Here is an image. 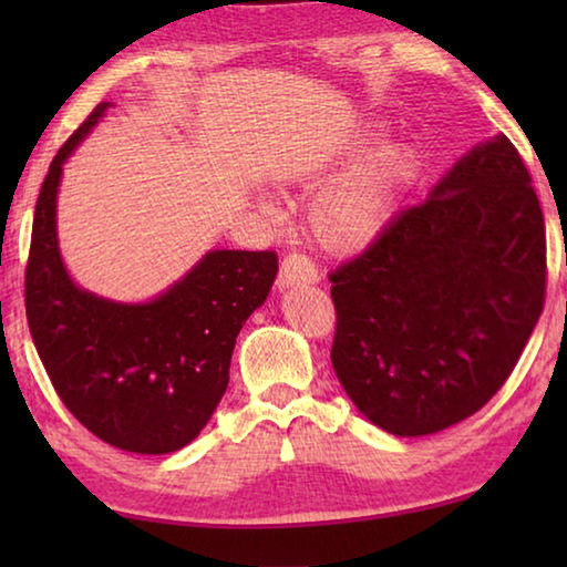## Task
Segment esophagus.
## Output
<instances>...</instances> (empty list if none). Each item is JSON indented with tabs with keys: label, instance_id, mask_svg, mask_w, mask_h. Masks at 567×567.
<instances>
[{
	"label": "esophagus",
	"instance_id": "obj_1",
	"mask_svg": "<svg viewBox=\"0 0 567 567\" xmlns=\"http://www.w3.org/2000/svg\"><path fill=\"white\" fill-rule=\"evenodd\" d=\"M282 287H292V285H312L318 282V267L307 255L300 252H290L280 265V275H277Z\"/></svg>",
	"mask_w": 567,
	"mask_h": 567
}]
</instances>
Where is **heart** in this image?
<instances>
[{
  "label": "heart",
  "instance_id": "b5f03b06",
  "mask_svg": "<svg viewBox=\"0 0 567 567\" xmlns=\"http://www.w3.org/2000/svg\"><path fill=\"white\" fill-rule=\"evenodd\" d=\"M410 165L402 147H385L315 199L307 215L312 237L330 252H354L385 227L392 197Z\"/></svg>",
  "mask_w": 567,
  "mask_h": 567
}]
</instances>
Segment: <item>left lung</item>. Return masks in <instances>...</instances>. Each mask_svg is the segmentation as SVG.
<instances>
[{
    "label": "left lung",
    "instance_id": "obj_1",
    "mask_svg": "<svg viewBox=\"0 0 567 567\" xmlns=\"http://www.w3.org/2000/svg\"><path fill=\"white\" fill-rule=\"evenodd\" d=\"M501 134L330 272L332 368L364 417L417 437L465 420L511 378L545 305V219Z\"/></svg>",
    "mask_w": 567,
    "mask_h": 567
}]
</instances>
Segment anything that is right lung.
Masks as SVG:
<instances>
[{
	"label": "right lung",
	"instance_id": "obj_1",
	"mask_svg": "<svg viewBox=\"0 0 567 567\" xmlns=\"http://www.w3.org/2000/svg\"><path fill=\"white\" fill-rule=\"evenodd\" d=\"M104 110L97 104L72 132L42 182L24 270L27 322L56 395L92 435L127 453L165 455L192 443L223 400L237 334L267 300L277 255L215 249L147 305L80 290L56 249V187L64 159Z\"/></svg>",
	"mask_w": 567,
	"mask_h": 567
}]
</instances>
